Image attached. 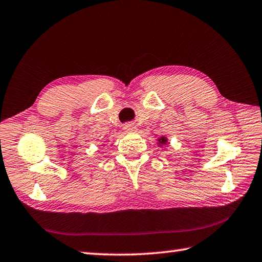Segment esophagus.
<instances>
[{"mask_svg":"<svg viewBox=\"0 0 262 262\" xmlns=\"http://www.w3.org/2000/svg\"><path fill=\"white\" fill-rule=\"evenodd\" d=\"M136 128H137L136 125H134V123H130V122H128V123H126L125 126H123V129H125V132H128V133L135 132Z\"/></svg>","mask_w":262,"mask_h":262,"instance_id":"obj_1","label":"esophagus"}]
</instances>
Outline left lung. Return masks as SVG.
<instances>
[{"label":"left lung","instance_id":"left-lung-1","mask_svg":"<svg viewBox=\"0 0 262 262\" xmlns=\"http://www.w3.org/2000/svg\"><path fill=\"white\" fill-rule=\"evenodd\" d=\"M166 143H167V140H166V137H165V136L159 137V139H158V144H159V147H161V145H163V144H166Z\"/></svg>","mask_w":262,"mask_h":262}]
</instances>
